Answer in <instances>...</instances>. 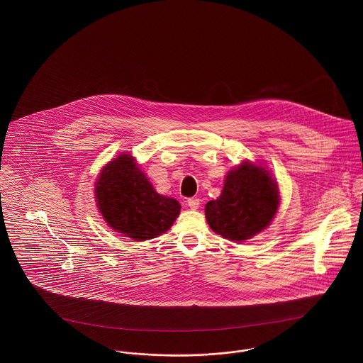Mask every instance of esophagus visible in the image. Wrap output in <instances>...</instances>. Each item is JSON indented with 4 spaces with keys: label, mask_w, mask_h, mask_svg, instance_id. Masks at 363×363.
Returning a JSON list of instances; mask_svg holds the SVG:
<instances>
[{
    "label": "esophagus",
    "mask_w": 363,
    "mask_h": 363,
    "mask_svg": "<svg viewBox=\"0 0 363 363\" xmlns=\"http://www.w3.org/2000/svg\"><path fill=\"white\" fill-rule=\"evenodd\" d=\"M186 204H188V207H189L190 209L196 211L197 208L200 207V200H199V199H188Z\"/></svg>",
    "instance_id": "obj_1"
}]
</instances>
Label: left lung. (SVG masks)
Masks as SVG:
<instances>
[{
    "label": "left lung",
    "mask_w": 363,
    "mask_h": 363,
    "mask_svg": "<svg viewBox=\"0 0 363 363\" xmlns=\"http://www.w3.org/2000/svg\"><path fill=\"white\" fill-rule=\"evenodd\" d=\"M277 207V182L271 173L243 162L225 175L220 196L208 201L206 218L216 234L230 241L245 242L269 225Z\"/></svg>",
    "instance_id": "left-lung-1"
}]
</instances>
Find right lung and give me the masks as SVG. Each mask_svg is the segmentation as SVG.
<instances>
[{
	"label": "right lung",
	"mask_w": 363,
	"mask_h": 363,
	"mask_svg": "<svg viewBox=\"0 0 363 363\" xmlns=\"http://www.w3.org/2000/svg\"><path fill=\"white\" fill-rule=\"evenodd\" d=\"M95 199L106 223L135 241L164 234L181 211L175 199L154 189L135 157L128 154L117 156L102 169Z\"/></svg>",
	"instance_id": "1"
}]
</instances>
